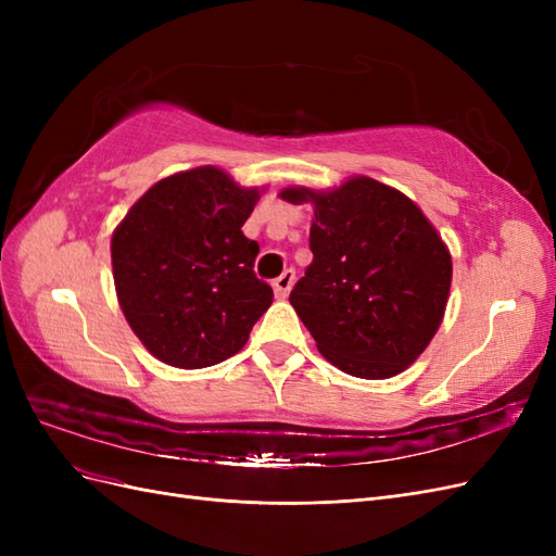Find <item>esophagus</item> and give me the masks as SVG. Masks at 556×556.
Wrapping results in <instances>:
<instances>
[{
  "mask_svg": "<svg viewBox=\"0 0 556 556\" xmlns=\"http://www.w3.org/2000/svg\"><path fill=\"white\" fill-rule=\"evenodd\" d=\"M294 278H296L294 268H285V271L274 280V292H276L278 299H285V296L290 294L292 285H294Z\"/></svg>",
  "mask_w": 556,
  "mask_h": 556,
  "instance_id": "obj_1",
  "label": "esophagus"
}]
</instances>
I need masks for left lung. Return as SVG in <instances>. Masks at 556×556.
Masks as SVG:
<instances>
[{
	"instance_id": "1",
	"label": "left lung",
	"mask_w": 556,
	"mask_h": 556,
	"mask_svg": "<svg viewBox=\"0 0 556 556\" xmlns=\"http://www.w3.org/2000/svg\"><path fill=\"white\" fill-rule=\"evenodd\" d=\"M280 197L315 206L313 262L290 304L317 350L348 376L401 374L445 315L452 257L439 231L415 201L366 176L327 192L288 188Z\"/></svg>"
}]
</instances>
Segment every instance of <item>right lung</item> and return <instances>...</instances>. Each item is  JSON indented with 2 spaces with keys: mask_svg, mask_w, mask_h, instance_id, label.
Returning a JSON list of instances; mask_svg holds the SVG:
<instances>
[{
  "mask_svg": "<svg viewBox=\"0 0 556 556\" xmlns=\"http://www.w3.org/2000/svg\"><path fill=\"white\" fill-rule=\"evenodd\" d=\"M257 199L217 166H197L155 182L113 231L117 301L160 362L220 364L271 306V285L252 271L260 245L241 231Z\"/></svg>",
  "mask_w": 556,
  "mask_h": 556,
  "instance_id": "obj_1",
  "label": "right lung"
}]
</instances>
